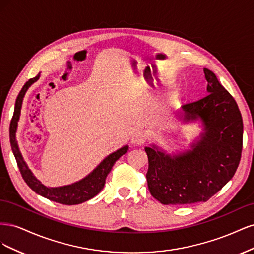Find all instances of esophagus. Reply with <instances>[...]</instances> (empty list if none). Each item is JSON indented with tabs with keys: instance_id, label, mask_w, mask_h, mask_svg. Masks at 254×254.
I'll return each mask as SVG.
<instances>
[{
	"instance_id": "1",
	"label": "esophagus",
	"mask_w": 254,
	"mask_h": 254,
	"mask_svg": "<svg viewBox=\"0 0 254 254\" xmlns=\"http://www.w3.org/2000/svg\"><path fill=\"white\" fill-rule=\"evenodd\" d=\"M146 133L144 131H142V130H135V131H133L132 135H131V143L134 144V145H141L143 144L145 141H146Z\"/></svg>"
}]
</instances>
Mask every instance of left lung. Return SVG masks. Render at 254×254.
<instances>
[{
  "instance_id": "left-lung-1",
  "label": "left lung",
  "mask_w": 254,
  "mask_h": 254,
  "mask_svg": "<svg viewBox=\"0 0 254 254\" xmlns=\"http://www.w3.org/2000/svg\"><path fill=\"white\" fill-rule=\"evenodd\" d=\"M207 95L181 107L183 123L200 120L203 132L191 149L168 155L157 145L145 147L150 194L162 204L205 202L232 179L243 149V119L232 95L209 68H203Z\"/></svg>"
}]
</instances>
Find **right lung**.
<instances>
[{"mask_svg":"<svg viewBox=\"0 0 254 254\" xmlns=\"http://www.w3.org/2000/svg\"><path fill=\"white\" fill-rule=\"evenodd\" d=\"M40 77V73L38 74L36 77L30 78L24 86L17 97L16 105H14V111L12 119L10 122L9 127V139L11 149L13 152V156L16 158L18 167L20 173L22 175V178L24 179L27 186L32 189L35 193L41 195L44 198H48L52 201H55L61 204L66 205H73V204H79L84 201L89 200V199L96 196L99 191H101L106 183V178L108 174L110 173L112 166L114 163L123 156L125 155L128 150V145L123 146L122 148L114 151L108 157H106L101 163H99L96 168H94L93 172H91L87 177L83 179L68 184V186L58 187V188H50L44 186L41 181L38 180L33 172L29 170L27 164L25 163L24 159H23L21 152L19 150V146L16 140V132L18 128V122L21 114V108L23 98L25 96L26 91L28 88L32 86L34 82H36Z\"/></svg>","mask_w":254,"mask_h":254,"instance_id":"add662e5","label":"right lung"}]
</instances>
